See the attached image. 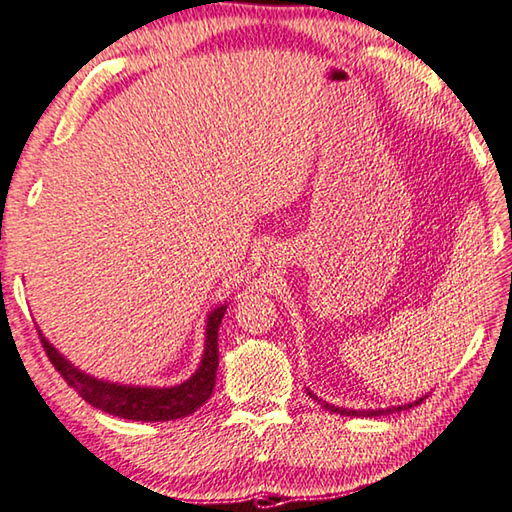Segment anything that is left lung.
Returning a JSON list of instances; mask_svg holds the SVG:
<instances>
[{"label":"left lung","instance_id":"8db88e82","mask_svg":"<svg viewBox=\"0 0 512 512\" xmlns=\"http://www.w3.org/2000/svg\"><path fill=\"white\" fill-rule=\"evenodd\" d=\"M308 395H311L313 399H317L311 390H308ZM426 397H422V399H417L415 404H422ZM317 401H322V399H317ZM324 404V408L326 410H331V413H340V415H351V417H358V415H363V417H379V415H390V413H395V410H406V408H413L415 404H408V406H395V408H385V410H347V408H335V406H331V404H326V401H322Z\"/></svg>","mask_w":512,"mask_h":512}]
</instances>
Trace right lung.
<instances>
[{
  "mask_svg": "<svg viewBox=\"0 0 512 512\" xmlns=\"http://www.w3.org/2000/svg\"><path fill=\"white\" fill-rule=\"evenodd\" d=\"M226 306L215 308L208 315L206 324V349L201 358L199 370L188 381L174 388H133V385H117L108 381H97L92 376L79 372L77 367L67 363L58 351L40 335L47 358L52 360L54 370L63 376L77 395L88 401L90 406L104 410L108 415L124 417V420L138 422H167L179 420L195 413L204 406L215 388V372L220 365V349H217V331H220Z\"/></svg>",
  "mask_w": 512,
  "mask_h": 512,
  "instance_id": "add662e5",
  "label": "right lung"
}]
</instances>
